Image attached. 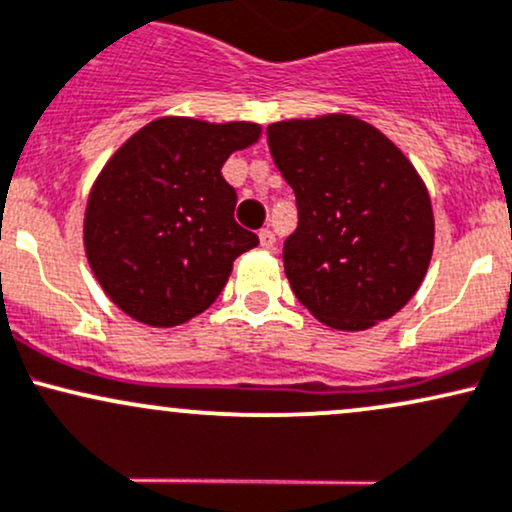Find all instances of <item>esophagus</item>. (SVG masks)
I'll return each instance as SVG.
<instances>
[{"mask_svg":"<svg viewBox=\"0 0 512 512\" xmlns=\"http://www.w3.org/2000/svg\"><path fill=\"white\" fill-rule=\"evenodd\" d=\"M258 241H261L263 249H273V246H275V234L268 227L261 229V232H258Z\"/></svg>","mask_w":512,"mask_h":512,"instance_id":"esophagus-1","label":"esophagus"}]
</instances>
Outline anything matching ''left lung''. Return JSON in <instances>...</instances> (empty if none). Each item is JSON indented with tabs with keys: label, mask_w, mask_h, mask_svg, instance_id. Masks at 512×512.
<instances>
[{
	"label": "left lung",
	"mask_w": 512,
	"mask_h": 512,
	"mask_svg": "<svg viewBox=\"0 0 512 512\" xmlns=\"http://www.w3.org/2000/svg\"><path fill=\"white\" fill-rule=\"evenodd\" d=\"M268 147L297 198L300 222L283 246L297 300L338 331L394 317L433 256V205L413 164L346 113L271 123Z\"/></svg>",
	"instance_id": "8db88e82"
}]
</instances>
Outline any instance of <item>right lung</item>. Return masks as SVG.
Here are the masks:
<instances>
[{
	"label": "right lung",
	"instance_id": "1",
	"mask_svg": "<svg viewBox=\"0 0 512 512\" xmlns=\"http://www.w3.org/2000/svg\"><path fill=\"white\" fill-rule=\"evenodd\" d=\"M261 125L166 116L108 159L89 193L84 249L111 302L147 326H179L210 307L234 258L258 237L234 220L222 164Z\"/></svg>",
	"mask_w": 512,
	"mask_h": 512
}]
</instances>
